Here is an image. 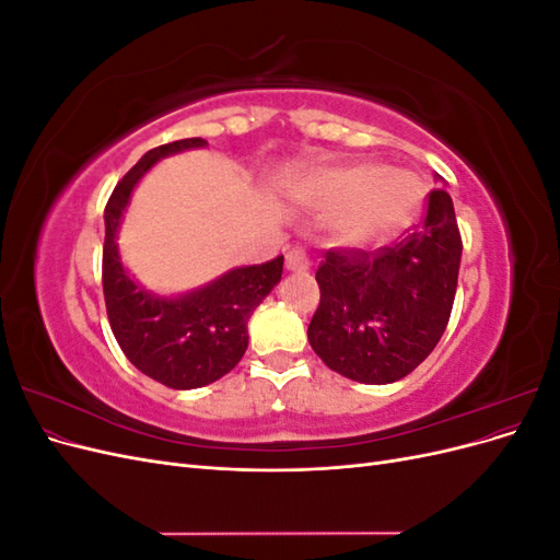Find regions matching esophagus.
<instances>
[{
	"instance_id": "obj_1",
	"label": "esophagus",
	"mask_w": 560,
	"mask_h": 560,
	"mask_svg": "<svg viewBox=\"0 0 560 560\" xmlns=\"http://www.w3.org/2000/svg\"><path fill=\"white\" fill-rule=\"evenodd\" d=\"M284 264H287V268H290V270H306L308 268L306 252H303L301 247L290 249V252H287V257H284Z\"/></svg>"
}]
</instances>
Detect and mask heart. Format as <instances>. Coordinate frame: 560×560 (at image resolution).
Here are the masks:
<instances>
[{"mask_svg": "<svg viewBox=\"0 0 560 560\" xmlns=\"http://www.w3.org/2000/svg\"><path fill=\"white\" fill-rule=\"evenodd\" d=\"M306 198L317 208L343 210L338 229L348 241H369L409 224L420 202V184L406 173L364 163L313 175Z\"/></svg>", "mask_w": 560, "mask_h": 560, "instance_id": "b5f03b06", "label": "heart"}]
</instances>
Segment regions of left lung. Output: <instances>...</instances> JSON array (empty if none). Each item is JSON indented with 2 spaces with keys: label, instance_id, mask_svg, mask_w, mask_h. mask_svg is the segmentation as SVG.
I'll use <instances>...</instances> for the list:
<instances>
[{
  "label": "left lung",
  "instance_id": "obj_1",
  "mask_svg": "<svg viewBox=\"0 0 560 560\" xmlns=\"http://www.w3.org/2000/svg\"><path fill=\"white\" fill-rule=\"evenodd\" d=\"M463 238L446 189L393 245L327 249L317 266L319 306L308 325L317 358L366 385L395 383L428 358L453 311Z\"/></svg>",
  "mask_w": 560,
  "mask_h": 560
}]
</instances>
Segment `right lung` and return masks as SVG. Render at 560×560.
Segmentation results:
<instances>
[{
  "label": "right lung",
  "instance_id": "right-lung-1",
  "mask_svg": "<svg viewBox=\"0 0 560 560\" xmlns=\"http://www.w3.org/2000/svg\"><path fill=\"white\" fill-rule=\"evenodd\" d=\"M200 138L161 144L135 163L114 186L105 208L103 292L118 346L142 374L173 389H191L226 376L247 350V319L282 278L276 259L229 270L179 299H159L135 284L118 259L116 229L140 177L159 159L206 147Z\"/></svg>",
  "mask_w": 560,
  "mask_h": 560
}]
</instances>
